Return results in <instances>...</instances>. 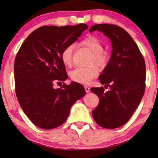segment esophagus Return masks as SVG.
I'll return each mask as SVG.
<instances>
[{
    "label": "esophagus",
    "instance_id": "obj_1",
    "mask_svg": "<svg viewBox=\"0 0 158 158\" xmlns=\"http://www.w3.org/2000/svg\"><path fill=\"white\" fill-rule=\"evenodd\" d=\"M85 92L86 93H88V92H90V88L89 87H88V86H85Z\"/></svg>",
    "mask_w": 158,
    "mask_h": 158
}]
</instances>
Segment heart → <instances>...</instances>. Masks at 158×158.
Returning <instances> with one entry per match:
<instances>
[{"label":"heart","instance_id":"obj_1","mask_svg":"<svg viewBox=\"0 0 158 158\" xmlns=\"http://www.w3.org/2000/svg\"><path fill=\"white\" fill-rule=\"evenodd\" d=\"M81 44L93 52L90 63H96L98 66L104 65L107 57L103 52L102 43L98 38L94 36H88L82 41ZM73 44H69L62 49L60 57L64 65L70 67L73 63ZM98 75V69L96 65H90L87 68H76L70 72V78L76 83L87 85Z\"/></svg>","mask_w":158,"mask_h":158}]
</instances>
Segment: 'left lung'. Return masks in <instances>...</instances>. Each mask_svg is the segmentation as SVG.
Returning a JSON list of instances; mask_svg holds the SVG:
<instances>
[{"mask_svg": "<svg viewBox=\"0 0 158 158\" xmlns=\"http://www.w3.org/2000/svg\"><path fill=\"white\" fill-rule=\"evenodd\" d=\"M102 31L111 41L112 54L99 76L100 83L109 87L91 88L100 100L92 115L97 124L106 129L122 127L133 115L145 90V62L131 36L114 24H95L90 32Z\"/></svg>", "mask_w": 158, "mask_h": 158, "instance_id": "8db88e82", "label": "left lung"}]
</instances>
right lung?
<instances>
[{
	"label": "right lung",
	"instance_id": "add662e5",
	"mask_svg": "<svg viewBox=\"0 0 158 158\" xmlns=\"http://www.w3.org/2000/svg\"><path fill=\"white\" fill-rule=\"evenodd\" d=\"M75 26H44L28 36L14 62L15 91L21 109L36 127L50 129L65 122L70 108L85 94V88L73 82L54 88L68 78L60 55L88 29Z\"/></svg>",
	"mask_w": 158,
	"mask_h": 158
}]
</instances>
